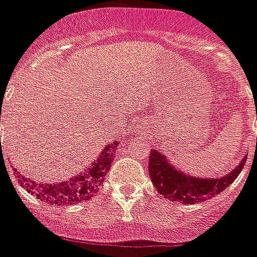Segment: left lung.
Instances as JSON below:
<instances>
[{"mask_svg": "<svg viewBox=\"0 0 257 257\" xmlns=\"http://www.w3.org/2000/svg\"><path fill=\"white\" fill-rule=\"evenodd\" d=\"M246 157L222 178H200L180 172L160 151L151 149L149 157V174L157 192L165 198L182 204H194L225 190L233 182L245 165Z\"/></svg>", "mask_w": 257, "mask_h": 257, "instance_id": "left-lung-1", "label": "left lung"}]
</instances>
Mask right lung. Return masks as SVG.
<instances>
[{
	"label": "right lung",
	"instance_id": "add662e5",
	"mask_svg": "<svg viewBox=\"0 0 257 257\" xmlns=\"http://www.w3.org/2000/svg\"><path fill=\"white\" fill-rule=\"evenodd\" d=\"M118 145V141H115L112 145H107L91 166L85 168L84 172L79 173L77 176L69 178V181H63L59 184H41L21 176L17 169L16 174L20 185L27 189V192L35 194L39 200L48 204L73 205L81 201H88L99 192L106 173L110 170L111 162L114 161Z\"/></svg>",
	"mask_w": 257,
	"mask_h": 257
}]
</instances>
